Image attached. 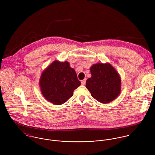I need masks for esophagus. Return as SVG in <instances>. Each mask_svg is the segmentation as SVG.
Returning <instances> with one entry per match:
<instances>
[{
	"mask_svg": "<svg viewBox=\"0 0 155 155\" xmlns=\"http://www.w3.org/2000/svg\"><path fill=\"white\" fill-rule=\"evenodd\" d=\"M86 81H87V79H84V80H82V81H81V84H82V85H85V84H86Z\"/></svg>",
	"mask_w": 155,
	"mask_h": 155,
	"instance_id": "obj_1",
	"label": "esophagus"
}]
</instances>
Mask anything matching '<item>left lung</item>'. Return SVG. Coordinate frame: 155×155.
<instances>
[{
	"instance_id": "obj_1",
	"label": "left lung",
	"mask_w": 155,
	"mask_h": 155,
	"mask_svg": "<svg viewBox=\"0 0 155 155\" xmlns=\"http://www.w3.org/2000/svg\"><path fill=\"white\" fill-rule=\"evenodd\" d=\"M91 78L87 80L86 88L98 101L106 104L116 98L120 92L119 73L109 63H97L90 68Z\"/></svg>"
}]
</instances>
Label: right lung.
I'll list each match as a JSON object with an SVG mask.
<instances>
[{"mask_svg":"<svg viewBox=\"0 0 155 155\" xmlns=\"http://www.w3.org/2000/svg\"><path fill=\"white\" fill-rule=\"evenodd\" d=\"M39 84L46 100L61 105L73 96L74 90L80 86L81 82L68 62L55 60L42 72Z\"/></svg>","mask_w":155,"mask_h":155,"instance_id":"obj_1","label":"right lung"}]
</instances>
